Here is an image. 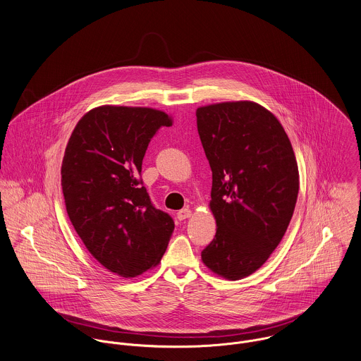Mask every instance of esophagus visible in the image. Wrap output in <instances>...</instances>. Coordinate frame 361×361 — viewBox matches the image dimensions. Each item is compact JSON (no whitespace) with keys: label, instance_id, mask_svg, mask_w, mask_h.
<instances>
[{"label":"esophagus","instance_id":"esophagus-1","mask_svg":"<svg viewBox=\"0 0 361 361\" xmlns=\"http://www.w3.org/2000/svg\"><path fill=\"white\" fill-rule=\"evenodd\" d=\"M191 216H192V210H191V209H181V210H178V213H177L178 220H185V219H188V217H191Z\"/></svg>","mask_w":361,"mask_h":361}]
</instances>
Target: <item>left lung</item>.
Listing matches in <instances>:
<instances>
[{"label":"left lung","mask_w":361,"mask_h":361,"mask_svg":"<svg viewBox=\"0 0 361 361\" xmlns=\"http://www.w3.org/2000/svg\"><path fill=\"white\" fill-rule=\"evenodd\" d=\"M204 155L212 169L209 207L217 230L200 253L226 280L259 270L279 246L299 192V170L280 121L253 101L197 109Z\"/></svg>","instance_id":"obj_1"}]
</instances>
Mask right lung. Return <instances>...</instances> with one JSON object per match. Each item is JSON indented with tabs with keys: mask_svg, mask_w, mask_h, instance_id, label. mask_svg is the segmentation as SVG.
I'll list each match as a JSON object with an SVG mask.
<instances>
[{
	"mask_svg": "<svg viewBox=\"0 0 361 361\" xmlns=\"http://www.w3.org/2000/svg\"><path fill=\"white\" fill-rule=\"evenodd\" d=\"M171 124L154 108L102 105L78 121L65 149L68 216L88 252L124 279L157 267L174 230L140 178L151 138Z\"/></svg>",
	"mask_w": 361,
	"mask_h": 361,
	"instance_id": "right-lung-1",
	"label": "right lung"
}]
</instances>
